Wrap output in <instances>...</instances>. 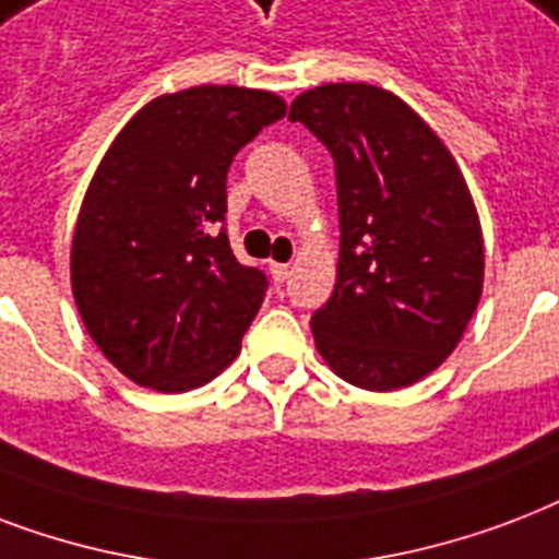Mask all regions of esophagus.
<instances>
[{"mask_svg":"<svg viewBox=\"0 0 559 559\" xmlns=\"http://www.w3.org/2000/svg\"><path fill=\"white\" fill-rule=\"evenodd\" d=\"M267 274H271V280H274L276 285H283L292 271H288V265H283V262H267Z\"/></svg>","mask_w":559,"mask_h":559,"instance_id":"34e87169","label":"esophagus"}]
</instances>
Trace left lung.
I'll use <instances>...</instances> for the list:
<instances>
[{"label":"left lung","mask_w":559,"mask_h":559,"mask_svg":"<svg viewBox=\"0 0 559 559\" xmlns=\"http://www.w3.org/2000/svg\"><path fill=\"white\" fill-rule=\"evenodd\" d=\"M288 119L326 145L338 180V280L311 314L314 347L356 388H408L443 365L481 300L469 186L443 140L382 86H314Z\"/></svg>","instance_id":"8db88e82"}]
</instances>
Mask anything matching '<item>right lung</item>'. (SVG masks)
Listing matches in <instances>:
<instances>
[{"instance_id": "right-lung-1", "label": "right lung", "mask_w": 559, "mask_h": 559, "mask_svg": "<svg viewBox=\"0 0 559 559\" xmlns=\"http://www.w3.org/2000/svg\"><path fill=\"white\" fill-rule=\"evenodd\" d=\"M283 116L267 90L189 86L145 104L95 168L69 253L72 294L131 382L183 393L239 356L267 280L215 224L233 157Z\"/></svg>"}]
</instances>
